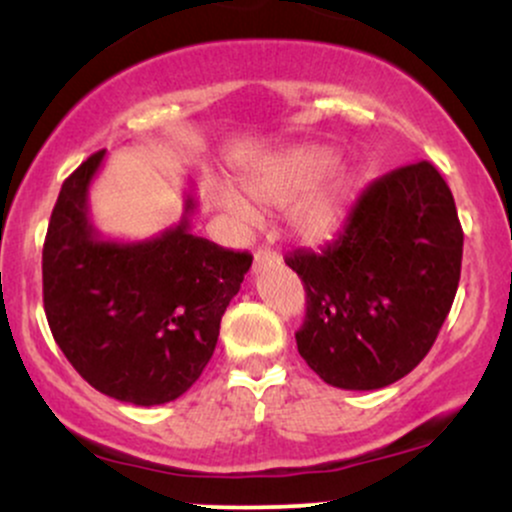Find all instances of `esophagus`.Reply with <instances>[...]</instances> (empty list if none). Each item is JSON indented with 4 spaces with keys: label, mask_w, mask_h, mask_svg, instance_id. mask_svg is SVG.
<instances>
[{
    "label": "esophagus",
    "mask_w": 512,
    "mask_h": 512,
    "mask_svg": "<svg viewBox=\"0 0 512 512\" xmlns=\"http://www.w3.org/2000/svg\"><path fill=\"white\" fill-rule=\"evenodd\" d=\"M281 262L279 252L269 250V248H260L255 252V264H252V269L255 272H262V269H269V267H276V264Z\"/></svg>",
    "instance_id": "34e87169"
}]
</instances>
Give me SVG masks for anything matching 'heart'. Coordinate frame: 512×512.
Wrapping results in <instances>:
<instances>
[{"mask_svg": "<svg viewBox=\"0 0 512 512\" xmlns=\"http://www.w3.org/2000/svg\"><path fill=\"white\" fill-rule=\"evenodd\" d=\"M339 168V154L327 146H303L262 163L245 175V192L264 207H291L289 221L296 236L320 240L337 231L344 221V204L349 197V173ZM221 207L240 223L252 219L248 204L236 192L219 190Z\"/></svg>", "mask_w": 512, "mask_h": 512, "instance_id": "heart-1", "label": "heart"}]
</instances>
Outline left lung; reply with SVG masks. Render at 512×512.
Segmentation results:
<instances>
[{
    "instance_id": "obj_1",
    "label": "left lung",
    "mask_w": 512,
    "mask_h": 512,
    "mask_svg": "<svg viewBox=\"0 0 512 512\" xmlns=\"http://www.w3.org/2000/svg\"><path fill=\"white\" fill-rule=\"evenodd\" d=\"M462 226L428 161L373 180L325 248L286 264L305 286L298 354L327 385L380 390L436 342L460 284Z\"/></svg>"
}]
</instances>
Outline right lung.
I'll use <instances>...</instances> for the list:
<instances>
[{"mask_svg":"<svg viewBox=\"0 0 512 512\" xmlns=\"http://www.w3.org/2000/svg\"><path fill=\"white\" fill-rule=\"evenodd\" d=\"M105 151L64 180L43 245V303L57 346L103 395L156 407L185 395L207 368L221 315L252 257L178 226L137 243L105 240L88 216V187Z\"/></svg>","mask_w":512,"mask_h":512,"instance_id":"1","label":"right lung"}]
</instances>
